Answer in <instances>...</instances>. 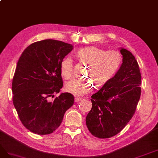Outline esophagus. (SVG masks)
<instances>
[{"label": "esophagus", "instance_id": "obj_1", "mask_svg": "<svg viewBox=\"0 0 158 158\" xmlns=\"http://www.w3.org/2000/svg\"><path fill=\"white\" fill-rule=\"evenodd\" d=\"M81 100H82V98H80V97H77V96H75V101L76 102H78L81 101Z\"/></svg>", "mask_w": 158, "mask_h": 158}]
</instances>
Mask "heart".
<instances>
[{"label":"heart","mask_w":158,"mask_h":158,"mask_svg":"<svg viewBox=\"0 0 158 158\" xmlns=\"http://www.w3.org/2000/svg\"><path fill=\"white\" fill-rule=\"evenodd\" d=\"M77 56L84 63L89 64L88 75L98 86H102L114 77L119 70L122 57L117 50H106L95 46H89L79 49ZM62 76L69 79L73 77V64L70 57H65L60 64ZM67 92L75 96H82L90 93L94 85L90 81L73 79L65 84Z\"/></svg>","instance_id":"1"}]
</instances>
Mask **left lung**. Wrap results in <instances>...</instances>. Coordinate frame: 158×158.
I'll return each instance as SVG.
<instances>
[{
  "mask_svg": "<svg viewBox=\"0 0 158 158\" xmlns=\"http://www.w3.org/2000/svg\"><path fill=\"white\" fill-rule=\"evenodd\" d=\"M122 64L114 77L92 95V108L86 125L95 137L107 139L116 135L135 112L141 94L139 66L132 53L119 48Z\"/></svg>",
  "mask_w": 158,
  "mask_h": 158,
  "instance_id": "8db88e82",
  "label": "left lung"
}]
</instances>
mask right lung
<instances>
[{
  "mask_svg": "<svg viewBox=\"0 0 158 158\" xmlns=\"http://www.w3.org/2000/svg\"><path fill=\"white\" fill-rule=\"evenodd\" d=\"M73 48L72 44L46 39L29 45L18 60L12 85L13 104L23 126L35 134L53 133L74 104L69 93L51 100L63 86L61 62Z\"/></svg>",
  "mask_w": 158,
  "mask_h": 158,
  "instance_id": "obj_1",
  "label": "right lung"
}]
</instances>
